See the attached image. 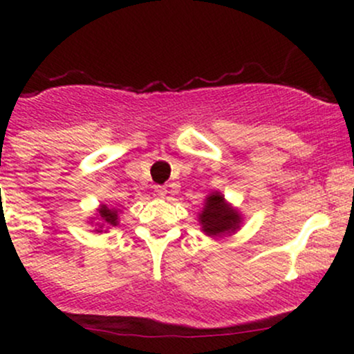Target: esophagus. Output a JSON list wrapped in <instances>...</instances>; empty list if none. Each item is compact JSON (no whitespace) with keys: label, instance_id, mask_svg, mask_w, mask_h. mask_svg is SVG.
Wrapping results in <instances>:
<instances>
[{"label":"esophagus","instance_id":"1","mask_svg":"<svg viewBox=\"0 0 354 354\" xmlns=\"http://www.w3.org/2000/svg\"><path fill=\"white\" fill-rule=\"evenodd\" d=\"M154 193H156L160 198H165L166 196V188H165V186H154Z\"/></svg>","mask_w":354,"mask_h":354}]
</instances>
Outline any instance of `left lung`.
I'll return each instance as SVG.
<instances>
[{"label": "left lung", "mask_w": 354, "mask_h": 354, "mask_svg": "<svg viewBox=\"0 0 354 354\" xmlns=\"http://www.w3.org/2000/svg\"><path fill=\"white\" fill-rule=\"evenodd\" d=\"M200 225L203 233L211 238H221L234 233L241 225V214L234 209L221 193L214 191L206 196L205 208L200 213Z\"/></svg>", "instance_id": "8db88e82"}]
</instances>
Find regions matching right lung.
I'll return each mask as SVG.
<instances>
[{
  "instance_id": "right-lung-1",
  "label": "right lung",
  "mask_w": 354,
  "mask_h": 354,
  "mask_svg": "<svg viewBox=\"0 0 354 354\" xmlns=\"http://www.w3.org/2000/svg\"><path fill=\"white\" fill-rule=\"evenodd\" d=\"M98 230H95L96 233H101L103 228H109V226L118 225V209L108 208L106 205H101L98 208Z\"/></svg>"
}]
</instances>
